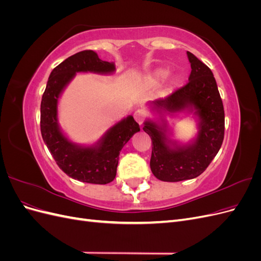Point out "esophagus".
<instances>
[{
	"mask_svg": "<svg viewBox=\"0 0 261 261\" xmlns=\"http://www.w3.org/2000/svg\"><path fill=\"white\" fill-rule=\"evenodd\" d=\"M134 118H135L136 122L141 125L145 120V113L144 111H141V110H137V111H135V113H134Z\"/></svg>",
	"mask_w": 261,
	"mask_h": 261,
	"instance_id": "esophagus-1",
	"label": "esophagus"
}]
</instances>
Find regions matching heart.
I'll list each match as a JSON object with an SVG mask.
<instances>
[{
	"label": "heart",
	"instance_id": "obj_1",
	"mask_svg": "<svg viewBox=\"0 0 261 261\" xmlns=\"http://www.w3.org/2000/svg\"><path fill=\"white\" fill-rule=\"evenodd\" d=\"M168 75V70L164 69V68H158L155 70H153V72L150 74L148 77H147V81L148 83L152 84V85H155L158 83H160L161 81H163L165 77H167Z\"/></svg>",
	"mask_w": 261,
	"mask_h": 261
}]
</instances>
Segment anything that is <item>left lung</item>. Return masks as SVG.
I'll return each instance as SVG.
<instances>
[{
    "label": "left lung",
    "instance_id": "1",
    "mask_svg": "<svg viewBox=\"0 0 261 261\" xmlns=\"http://www.w3.org/2000/svg\"><path fill=\"white\" fill-rule=\"evenodd\" d=\"M192 73L188 84L170 97L147 102L150 116L143 129L152 140L150 169L163 181L199 176L217 155L224 138V109L211 69L187 51ZM192 114L196 135L186 143L174 138L167 117Z\"/></svg>",
    "mask_w": 261,
    "mask_h": 261
}]
</instances>
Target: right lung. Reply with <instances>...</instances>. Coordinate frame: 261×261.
<instances>
[{
  "label": "right lung",
  "mask_w": 261,
  "mask_h": 261,
  "mask_svg": "<svg viewBox=\"0 0 261 261\" xmlns=\"http://www.w3.org/2000/svg\"><path fill=\"white\" fill-rule=\"evenodd\" d=\"M115 70L114 64L100 60L92 50L78 52L52 70L42 96L40 127L44 144L60 169L84 183L105 185L112 181L122 148L140 127L128 115L112 125L96 143H74L59 123L60 98L77 73L112 75Z\"/></svg>",
  "instance_id": "right-lung-1"
}]
</instances>
